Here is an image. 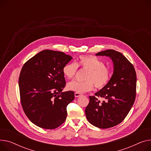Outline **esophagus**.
Segmentation results:
<instances>
[{
  "label": "esophagus",
  "mask_w": 151,
  "mask_h": 151,
  "mask_svg": "<svg viewBox=\"0 0 151 151\" xmlns=\"http://www.w3.org/2000/svg\"><path fill=\"white\" fill-rule=\"evenodd\" d=\"M82 95V94L81 93H77V92H76V93H75V97H79V96H81Z\"/></svg>",
  "instance_id": "obj_1"
}]
</instances>
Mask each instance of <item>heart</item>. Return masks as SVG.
I'll list each match as a JSON object with an SVG mask.
<instances>
[{
    "mask_svg": "<svg viewBox=\"0 0 151 151\" xmlns=\"http://www.w3.org/2000/svg\"><path fill=\"white\" fill-rule=\"evenodd\" d=\"M78 66L88 70L85 81L74 80L67 84V88L77 93H85L93 89L94 84L99 88L106 86L111 77L110 70L105 67V63L96 56H80L76 63L70 62L63 68V73L67 79L73 78L77 72Z\"/></svg>",
    "mask_w": 151,
    "mask_h": 151,
    "instance_id": "b5f03b06",
    "label": "heart"
}]
</instances>
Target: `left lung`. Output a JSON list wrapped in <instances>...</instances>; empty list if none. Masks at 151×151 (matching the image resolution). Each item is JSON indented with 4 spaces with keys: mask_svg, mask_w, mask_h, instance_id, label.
<instances>
[{
    "mask_svg": "<svg viewBox=\"0 0 151 151\" xmlns=\"http://www.w3.org/2000/svg\"><path fill=\"white\" fill-rule=\"evenodd\" d=\"M112 59L114 72L108 84L95 96H90L85 112L88 122L95 127L107 129L120 123L127 115L135 99L137 75L133 65L121 53L114 50L98 52ZM105 99L101 103L96 96Z\"/></svg>",
    "mask_w": 151,
    "mask_h": 151,
    "instance_id": "obj_1",
    "label": "left lung"
}]
</instances>
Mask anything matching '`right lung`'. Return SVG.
I'll return each mask as SVG.
<instances>
[{"mask_svg":"<svg viewBox=\"0 0 151 151\" xmlns=\"http://www.w3.org/2000/svg\"><path fill=\"white\" fill-rule=\"evenodd\" d=\"M73 58L63 52L45 50L22 68L19 79L21 104L35 125L53 129L67 118V106L75 98L73 91L63 92L65 80L63 68Z\"/></svg>","mask_w":151,"mask_h":151,"instance_id":"add662e5","label":"right lung"}]
</instances>
